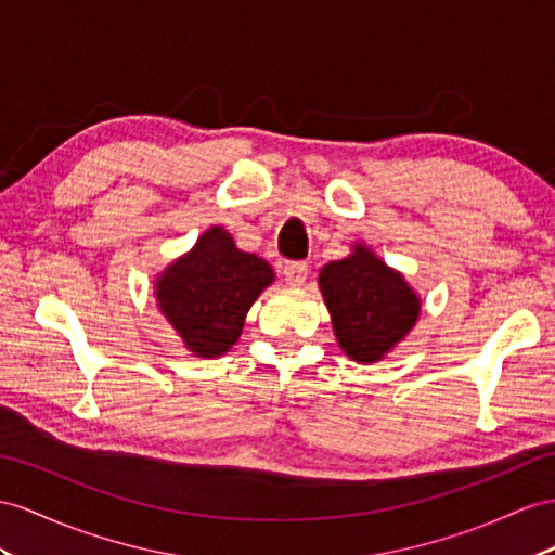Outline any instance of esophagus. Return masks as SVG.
I'll use <instances>...</instances> for the list:
<instances>
[{
    "mask_svg": "<svg viewBox=\"0 0 555 555\" xmlns=\"http://www.w3.org/2000/svg\"><path fill=\"white\" fill-rule=\"evenodd\" d=\"M309 267L307 262H286L283 264V276L291 283V286H302L305 279H307Z\"/></svg>",
    "mask_w": 555,
    "mask_h": 555,
    "instance_id": "obj_1",
    "label": "esophagus"
}]
</instances>
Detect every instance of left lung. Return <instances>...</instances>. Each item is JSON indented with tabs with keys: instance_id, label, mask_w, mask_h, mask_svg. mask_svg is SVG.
<instances>
[{
	"instance_id": "1",
	"label": "left lung",
	"mask_w": 555,
	"mask_h": 555,
	"mask_svg": "<svg viewBox=\"0 0 555 555\" xmlns=\"http://www.w3.org/2000/svg\"><path fill=\"white\" fill-rule=\"evenodd\" d=\"M319 283L337 343L359 363L379 361L417 321L420 297L365 246L325 264Z\"/></svg>"
}]
</instances>
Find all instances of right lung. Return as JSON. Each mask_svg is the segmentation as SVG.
<instances>
[{
  "mask_svg": "<svg viewBox=\"0 0 555 555\" xmlns=\"http://www.w3.org/2000/svg\"><path fill=\"white\" fill-rule=\"evenodd\" d=\"M272 281V267L212 227L156 281V300L188 349L210 359L236 343L246 311Z\"/></svg>",
  "mask_w": 555,
  "mask_h": 555,
  "instance_id": "add662e5",
  "label": "right lung"
}]
</instances>
